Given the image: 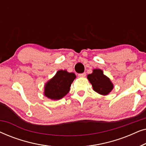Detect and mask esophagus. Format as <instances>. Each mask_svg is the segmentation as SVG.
Segmentation results:
<instances>
[{
  "mask_svg": "<svg viewBox=\"0 0 146 146\" xmlns=\"http://www.w3.org/2000/svg\"><path fill=\"white\" fill-rule=\"evenodd\" d=\"M79 77H85L86 76V73H82V74H78Z\"/></svg>",
  "mask_w": 146,
  "mask_h": 146,
  "instance_id": "1",
  "label": "esophagus"
}]
</instances>
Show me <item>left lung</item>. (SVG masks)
I'll list each match as a JSON object with an SVG mask.
<instances>
[{"mask_svg":"<svg viewBox=\"0 0 146 146\" xmlns=\"http://www.w3.org/2000/svg\"><path fill=\"white\" fill-rule=\"evenodd\" d=\"M87 78L92 86L94 90L99 94L106 96L113 88V84L110 79L104 74L101 69H94L92 73L87 76Z\"/></svg>","mask_w":146,"mask_h":146,"instance_id":"left-lung-1","label":"left lung"}]
</instances>
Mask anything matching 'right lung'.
I'll return each instance as SVG.
<instances>
[{
    "label": "right lung",
    "instance_id": "1",
    "mask_svg": "<svg viewBox=\"0 0 146 146\" xmlns=\"http://www.w3.org/2000/svg\"><path fill=\"white\" fill-rule=\"evenodd\" d=\"M76 77L74 73L60 70L45 84L44 94L52 100L62 99L69 92L70 88Z\"/></svg>",
    "mask_w": 146,
    "mask_h": 146
}]
</instances>
